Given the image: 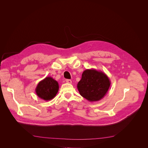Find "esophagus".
Listing matches in <instances>:
<instances>
[{"instance_id":"obj_1","label":"esophagus","mask_w":148,"mask_h":148,"mask_svg":"<svg viewBox=\"0 0 148 148\" xmlns=\"http://www.w3.org/2000/svg\"><path fill=\"white\" fill-rule=\"evenodd\" d=\"M66 83H67L68 84H71L72 83V81L71 80L67 79V80H66Z\"/></svg>"}]
</instances>
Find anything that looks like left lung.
<instances>
[{"label": "left lung", "mask_w": 148, "mask_h": 148, "mask_svg": "<svg viewBox=\"0 0 148 148\" xmlns=\"http://www.w3.org/2000/svg\"><path fill=\"white\" fill-rule=\"evenodd\" d=\"M110 81L106 73L95 69H87L83 72L77 85L82 96L90 102L101 100L108 92Z\"/></svg>", "instance_id": "1"}]
</instances>
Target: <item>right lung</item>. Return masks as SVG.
I'll return each mask as SVG.
<instances>
[{"mask_svg": "<svg viewBox=\"0 0 148 148\" xmlns=\"http://www.w3.org/2000/svg\"><path fill=\"white\" fill-rule=\"evenodd\" d=\"M59 89V86L57 81L51 77H46L37 85L35 92L39 97L49 101L56 96Z\"/></svg>", "mask_w": 148, "mask_h": 148, "instance_id": "add662e5", "label": "right lung"}]
</instances>
